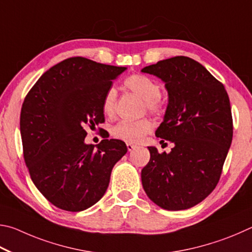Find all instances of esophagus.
I'll list each match as a JSON object with an SVG mask.
<instances>
[{"label": "esophagus", "mask_w": 252, "mask_h": 252, "mask_svg": "<svg viewBox=\"0 0 252 252\" xmlns=\"http://www.w3.org/2000/svg\"><path fill=\"white\" fill-rule=\"evenodd\" d=\"M126 146H127V149H128V152H131V151H134V149L137 148V146H136V145L130 144V143H127Z\"/></svg>", "instance_id": "obj_1"}]
</instances>
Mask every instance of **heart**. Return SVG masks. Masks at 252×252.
I'll use <instances>...</instances> for the list:
<instances>
[{"instance_id":"heart-1","label":"heart","mask_w":252,"mask_h":252,"mask_svg":"<svg viewBox=\"0 0 252 252\" xmlns=\"http://www.w3.org/2000/svg\"><path fill=\"white\" fill-rule=\"evenodd\" d=\"M125 86L142 97L146 104L149 113L159 115L164 109V103L160 98V85L153 78L143 74H134L126 78ZM117 92L115 88H109L105 93L103 104V113L107 117H113L116 112ZM153 123L151 119L142 118L139 121H122L113 127V135L124 142L137 144L144 139L153 130Z\"/></svg>"}]
</instances>
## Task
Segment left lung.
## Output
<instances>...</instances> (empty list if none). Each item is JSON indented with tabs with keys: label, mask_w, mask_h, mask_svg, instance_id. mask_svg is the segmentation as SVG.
<instances>
[{
	"label": "left lung",
	"mask_w": 252,
	"mask_h": 252,
	"mask_svg": "<svg viewBox=\"0 0 252 252\" xmlns=\"http://www.w3.org/2000/svg\"><path fill=\"white\" fill-rule=\"evenodd\" d=\"M142 72L165 82L168 106L156 136L175 144L169 154L148 147L151 159L142 169L144 190L166 210L191 208L217 186L231 145L233 125L227 91L187 56L159 61Z\"/></svg>",
	"instance_id": "8db88e82"
}]
</instances>
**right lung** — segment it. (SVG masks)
Returning <instances> with one entry per match:
<instances>
[{"instance_id":"add662e5","label":"right lung","mask_w":252,"mask_h":252,"mask_svg":"<svg viewBox=\"0 0 252 252\" xmlns=\"http://www.w3.org/2000/svg\"><path fill=\"white\" fill-rule=\"evenodd\" d=\"M125 69L70 57L46 70L25 96L20 118L24 160L35 186L57 208L82 211L95 205L127 153L125 143L107 139L105 131L96 148L85 144V128L105 122L104 95Z\"/></svg>"}]
</instances>
